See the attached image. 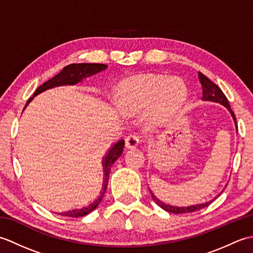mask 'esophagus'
I'll list each match as a JSON object with an SVG mask.
<instances>
[{"instance_id": "34e87169", "label": "esophagus", "mask_w": 253, "mask_h": 253, "mask_svg": "<svg viewBox=\"0 0 253 253\" xmlns=\"http://www.w3.org/2000/svg\"><path fill=\"white\" fill-rule=\"evenodd\" d=\"M139 142H140V137L136 135V133H130L129 136H127L125 140V144L127 148H136Z\"/></svg>"}]
</instances>
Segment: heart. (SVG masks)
<instances>
[{
	"instance_id": "heart-1",
	"label": "heart",
	"mask_w": 253,
	"mask_h": 253,
	"mask_svg": "<svg viewBox=\"0 0 253 253\" xmlns=\"http://www.w3.org/2000/svg\"><path fill=\"white\" fill-rule=\"evenodd\" d=\"M188 90L185 83L165 75H141L126 80L118 90L121 103L130 111H139L157 99L154 121L165 122L184 103Z\"/></svg>"
}]
</instances>
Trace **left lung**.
<instances>
[{"label": "left lung", "instance_id": "1", "mask_svg": "<svg viewBox=\"0 0 253 253\" xmlns=\"http://www.w3.org/2000/svg\"><path fill=\"white\" fill-rule=\"evenodd\" d=\"M199 79H200V83H201V88H202V100H206V101H214V102H218V103H222L223 105H225L229 110L230 114L233 115L234 117V121L236 123V117L235 114L233 113V111L230 110V106L228 103V100L225 94L222 92V90L219 89L217 85L212 83L211 80H210L208 77L204 76L202 73L199 72ZM153 200L157 202L159 206L162 208L165 211H168L169 213H174V214H181V213H191V212H196L199 211V210H201L203 208L208 207L209 204H211L215 199H213L210 202L207 203H202V204H197V206H191V207H187V208H179V207H171L169 206V204H165L162 201H160L159 199L153 196V193L151 192Z\"/></svg>", "mask_w": 253, "mask_h": 253}]
</instances>
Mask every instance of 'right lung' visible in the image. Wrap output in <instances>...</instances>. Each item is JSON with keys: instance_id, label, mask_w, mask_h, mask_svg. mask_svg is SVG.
Masks as SVG:
<instances>
[{"instance_id": "1", "label": "right lung", "mask_w": 253, "mask_h": 253, "mask_svg": "<svg viewBox=\"0 0 253 253\" xmlns=\"http://www.w3.org/2000/svg\"><path fill=\"white\" fill-rule=\"evenodd\" d=\"M106 67H107V65H105V64H96V63H94V64L93 63L71 64V65H67L64 67L62 71L56 75V76L51 78L50 80H47V82H45L43 84H41L39 88H37V90L34 93V96L39 94L40 92H42V91L53 88V87H57V85L77 84L83 78L89 77V76H91V75L102 72ZM31 100H32V98H30L28 101H27L26 106L28 105V103ZM123 148H124V140H120L117 143H115L114 146H113V148L110 150V152L107 153V155L103 161L105 179H104L103 190H102V192H101V196L96 199L93 203L89 204V207H87V208H84L82 210H73V211H68L65 213H60V215H64L67 217H82V216L87 215V214L92 212L93 210L99 206L100 202L102 201V199H103L105 190L107 188V182H109L110 170H111L112 165L114 164L115 161L121 157V154L123 152Z\"/></svg>"}]
</instances>
